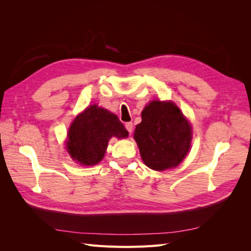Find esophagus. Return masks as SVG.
Instances as JSON below:
<instances>
[{
	"instance_id": "obj_1",
	"label": "esophagus",
	"mask_w": 251,
	"mask_h": 251,
	"mask_svg": "<svg viewBox=\"0 0 251 251\" xmlns=\"http://www.w3.org/2000/svg\"><path fill=\"white\" fill-rule=\"evenodd\" d=\"M126 131L131 134L132 131H133V124L132 123H126Z\"/></svg>"
}]
</instances>
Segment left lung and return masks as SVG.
Here are the masks:
<instances>
[{"label":"left lung","mask_w":251,"mask_h":251,"mask_svg":"<svg viewBox=\"0 0 251 251\" xmlns=\"http://www.w3.org/2000/svg\"><path fill=\"white\" fill-rule=\"evenodd\" d=\"M134 138L143 162L164 171L182 162L191 147L192 126L176 104L154 100L143 109Z\"/></svg>","instance_id":"1"}]
</instances>
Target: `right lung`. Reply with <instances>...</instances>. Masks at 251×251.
Returning a JSON list of instances; mask_svg holds the SVG:
<instances>
[{"label":"right lung","instance_id":"obj_1","mask_svg":"<svg viewBox=\"0 0 251 251\" xmlns=\"http://www.w3.org/2000/svg\"><path fill=\"white\" fill-rule=\"evenodd\" d=\"M127 131L116 115L96 104L90 105L72 123L67 151L82 165L97 164L104 156L109 139L127 137Z\"/></svg>","mask_w":251,"mask_h":251}]
</instances>
